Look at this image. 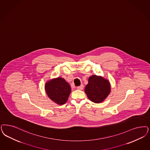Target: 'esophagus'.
Returning a JSON list of instances; mask_svg holds the SVG:
<instances>
[{
    "label": "esophagus",
    "mask_w": 150,
    "mask_h": 150,
    "mask_svg": "<svg viewBox=\"0 0 150 150\" xmlns=\"http://www.w3.org/2000/svg\"><path fill=\"white\" fill-rule=\"evenodd\" d=\"M83 84H81L80 86H79L77 87L78 90H83Z\"/></svg>",
    "instance_id": "34e87169"
}]
</instances>
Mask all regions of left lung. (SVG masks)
<instances>
[{
  "mask_svg": "<svg viewBox=\"0 0 150 150\" xmlns=\"http://www.w3.org/2000/svg\"><path fill=\"white\" fill-rule=\"evenodd\" d=\"M109 81L102 77L93 75L88 79V83L85 88L88 98L95 103L103 102L110 93Z\"/></svg>",
  "mask_w": 150,
  "mask_h": 150,
  "instance_id": "left-lung-1",
  "label": "left lung"
}]
</instances>
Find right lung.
<instances>
[{"label":"right lung","instance_id":"1","mask_svg":"<svg viewBox=\"0 0 150 150\" xmlns=\"http://www.w3.org/2000/svg\"><path fill=\"white\" fill-rule=\"evenodd\" d=\"M45 88L48 96L59 105L66 103L71 93L70 85L62 78L53 79L47 82Z\"/></svg>","mask_w":150,"mask_h":150}]
</instances>
